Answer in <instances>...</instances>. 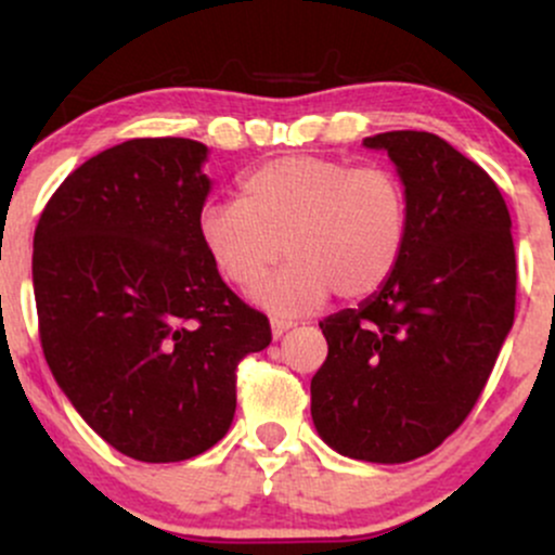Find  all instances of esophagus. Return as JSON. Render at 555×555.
Wrapping results in <instances>:
<instances>
[{"mask_svg":"<svg viewBox=\"0 0 555 555\" xmlns=\"http://www.w3.org/2000/svg\"><path fill=\"white\" fill-rule=\"evenodd\" d=\"M295 326V321H286V318H271V331H273V339H282V336Z\"/></svg>","mask_w":555,"mask_h":555,"instance_id":"esophagus-1","label":"esophagus"}]
</instances>
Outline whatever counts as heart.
Returning a JSON list of instances; mask_svg holds the SVG:
<instances>
[{"label":"heart","mask_w":555,"mask_h":555,"mask_svg":"<svg viewBox=\"0 0 555 555\" xmlns=\"http://www.w3.org/2000/svg\"><path fill=\"white\" fill-rule=\"evenodd\" d=\"M240 201L208 203L197 237L234 289L253 292L286 253L292 263L258 299L305 313L365 299L397 271L410 234V197L397 171L328 156H279L242 171Z\"/></svg>","instance_id":"obj_1"}]
</instances>
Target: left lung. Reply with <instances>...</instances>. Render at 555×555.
<instances>
[{
	"instance_id": "left-lung-1",
	"label": "left lung",
	"mask_w": 555,
	"mask_h": 555,
	"mask_svg": "<svg viewBox=\"0 0 555 555\" xmlns=\"http://www.w3.org/2000/svg\"><path fill=\"white\" fill-rule=\"evenodd\" d=\"M397 164L410 234L378 295L321 321L315 430L362 462L430 454L467 420L514 323L512 216L488 171L433 132L365 138Z\"/></svg>"
}]
</instances>
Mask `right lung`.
<instances>
[{"instance_id": "1", "label": "right lung", "mask_w": 555, "mask_h": 555, "mask_svg": "<svg viewBox=\"0 0 555 555\" xmlns=\"http://www.w3.org/2000/svg\"><path fill=\"white\" fill-rule=\"evenodd\" d=\"M190 138L101 151L54 190L34 234L38 336L91 428L138 462H182L224 438L237 365L269 318L224 284L197 237L211 182Z\"/></svg>"}]
</instances>
